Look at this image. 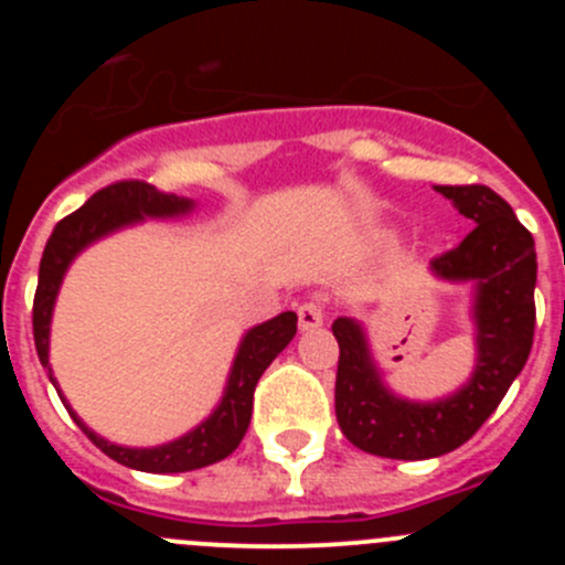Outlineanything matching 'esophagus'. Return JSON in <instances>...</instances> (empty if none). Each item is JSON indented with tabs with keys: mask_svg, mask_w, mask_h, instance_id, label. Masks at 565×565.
<instances>
[{
	"mask_svg": "<svg viewBox=\"0 0 565 565\" xmlns=\"http://www.w3.org/2000/svg\"><path fill=\"white\" fill-rule=\"evenodd\" d=\"M300 330H315L324 322V303L322 300H306L298 309Z\"/></svg>",
	"mask_w": 565,
	"mask_h": 565,
	"instance_id": "1",
	"label": "esophagus"
}]
</instances>
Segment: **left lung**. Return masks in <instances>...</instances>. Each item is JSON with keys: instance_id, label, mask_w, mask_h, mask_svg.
<instances>
[{"instance_id": "1", "label": "left lung", "mask_w": 565, "mask_h": 565, "mask_svg": "<svg viewBox=\"0 0 565 565\" xmlns=\"http://www.w3.org/2000/svg\"><path fill=\"white\" fill-rule=\"evenodd\" d=\"M476 224L459 243L431 259L443 281H476L472 377L437 402H407L385 388L366 333L350 317L333 322L339 341L335 418L361 451L385 459H431L470 440L498 409L525 366L535 330V246L503 196L487 185H437Z\"/></svg>"}]
</instances>
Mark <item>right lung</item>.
Listing matches in <instances>:
<instances>
[{"label":"right lung","mask_w":565,"mask_h":565,"mask_svg":"<svg viewBox=\"0 0 565 565\" xmlns=\"http://www.w3.org/2000/svg\"><path fill=\"white\" fill-rule=\"evenodd\" d=\"M193 210V202L185 196H174V193L156 191V185L141 180H119L114 185L100 188L93 199L82 204L76 213L62 218L51 232L49 243H45L43 259H40V276L35 289V306H32V330H35V350L40 363L49 369V380L54 383L56 393L62 396L60 385H56L54 374L49 366V328H51V311H54L56 292L65 278V270L71 262L76 259L78 250H84L89 243L100 241V237L111 235V232L122 230V226L136 224L145 218H174V215H185ZM298 333V315L295 311H284V315L267 319V322L250 328L241 341L235 363H232L230 383H226L224 398L218 407L213 409L207 420L196 426L193 431L182 435L180 440L167 443L158 448H125L114 446L95 435L93 429L84 426L65 402L67 413L76 420L78 429L114 461L134 470L145 472H188L199 470V467L215 465V461L226 459L241 440L246 437L250 424V409H254V388L265 369L270 366L273 358L292 341Z\"/></svg>","instance_id":"1"}]
</instances>
